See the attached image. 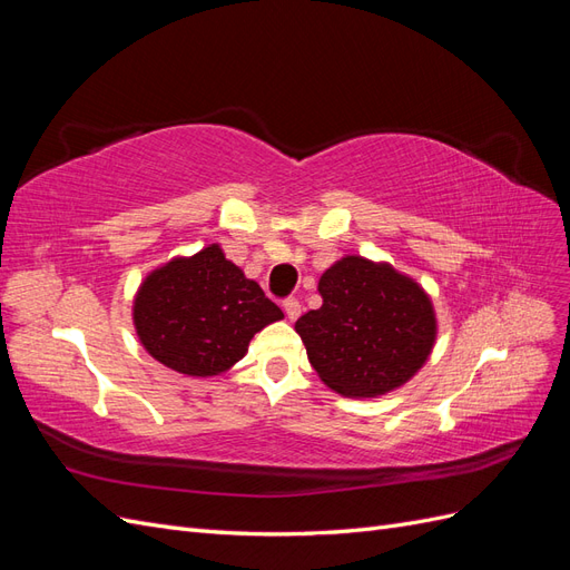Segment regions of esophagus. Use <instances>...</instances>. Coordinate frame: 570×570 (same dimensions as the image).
I'll return each instance as SVG.
<instances>
[{"mask_svg":"<svg viewBox=\"0 0 570 570\" xmlns=\"http://www.w3.org/2000/svg\"><path fill=\"white\" fill-rule=\"evenodd\" d=\"M283 308H285V314H287L289 321H297L299 314H302V304H299V299H295V297L285 299V302H283Z\"/></svg>","mask_w":570,"mask_h":570,"instance_id":"obj_1","label":"esophagus"}]
</instances>
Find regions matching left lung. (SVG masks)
Masks as SVG:
<instances>
[{
	"instance_id": "obj_1",
	"label": "left lung",
	"mask_w": 570,
	"mask_h": 570,
	"mask_svg": "<svg viewBox=\"0 0 570 570\" xmlns=\"http://www.w3.org/2000/svg\"><path fill=\"white\" fill-rule=\"evenodd\" d=\"M321 308L297 323L321 381L342 396H381L402 387L433 352L438 321L423 287L390 264L344 256L327 268Z\"/></svg>"
}]
</instances>
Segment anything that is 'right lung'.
Instances as JSON below:
<instances>
[{"label":"right lung","mask_w":570,"mask_h":570,"mask_svg":"<svg viewBox=\"0 0 570 570\" xmlns=\"http://www.w3.org/2000/svg\"><path fill=\"white\" fill-rule=\"evenodd\" d=\"M281 318V308L218 245L151 271L132 304L142 347L195 377L226 373L247 354L249 340Z\"/></svg>","instance_id":"1"}]
</instances>
